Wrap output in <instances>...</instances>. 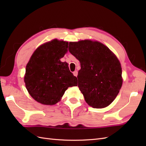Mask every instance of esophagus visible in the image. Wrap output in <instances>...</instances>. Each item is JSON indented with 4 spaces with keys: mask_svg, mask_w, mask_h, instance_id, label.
Returning <instances> with one entry per match:
<instances>
[{
    "mask_svg": "<svg viewBox=\"0 0 146 146\" xmlns=\"http://www.w3.org/2000/svg\"><path fill=\"white\" fill-rule=\"evenodd\" d=\"M73 74H74V76L77 77V74H78L77 70H75V71L73 72Z\"/></svg>",
    "mask_w": 146,
    "mask_h": 146,
    "instance_id": "1",
    "label": "esophagus"
}]
</instances>
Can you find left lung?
Returning a JSON list of instances; mask_svg holds the SVG:
<instances>
[{
  "label": "left lung",
  "instance_id": "obj_1",
  "mask_svg": "<svg viewBox=\"0 0 146 146\" xmlns=\"http://www.w3.org/2000/svg\"><path fill=\"white\" fill-rule=\"evenodd\" d=\"M68 49L80 62L78 86L86 102L94 108L111 104L122 84L117 57L103 44L90 40L70 42Z\"/></svg>",
  "mask_w": 146,
  "mask_h": 146
}]
</instances>
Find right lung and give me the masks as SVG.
<instances>
[{"instance_id":"obj_1","label":"right lung","mask_w":146,"mask_h":146,"mask_svg":"<svg viewBox=\"0 0 146 146\" xmlns=\"http://www.w3.org/2000/svg\"><path fill=\"white\" fill-rule=\"evenodd\" d=\"M68 42L54 39L35 51L26 66L24 82L30 95L38 102L52 105L69 87L77 85V78L60 58L68 51Z\"/></svg>"}]
</instances>
